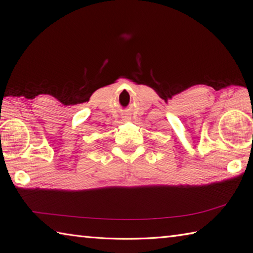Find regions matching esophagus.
I'll list each match as a JSON object with an SVG mask.
<instances>
[{
    "label": "esophagus",
    "instance_id": "1",
    "mask_svg": "<svg viewBox=\"0 0 253 253\" xmlns=\"http://www.w3.org/2000/svg\"><path fill=\"white\" fill-rule=\"evenodd\" d=\"M122 118H123V120H125V121L130 120V118H128V116H125V117H122Z\"/></svg>",
    "mask_w": 253,
    "mask_h": 253
}]
</instances>
